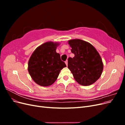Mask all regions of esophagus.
Listing matches in <instances>:
<instances>
[{"instance_id":"1","label":"esophagus","mask_w":125,"mask_h":125,"mask_svg":"<svg viewBox=\"0 0 125 125\" xmlns=\"http://www.w3.org/2000/svg\"><path fill=\"white\" fill-rule=\"evenodd\" d=\"M65 63H66V66H67V65H68V60H66V61H65Z\"/></svg>"}]
</instances>
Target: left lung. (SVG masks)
Here are the masks:
<instances>
[{
    "instance_id": "8db88e82",
    "label": "left lung",
    "mask_w": 125,
    "mask_h": 125,
    "mask_svg": "<svg viewBox=\"0 0 125 125\" xmlns=\"http://www.w3.org/2000/svg\"><path fill=\"white\" fill-rule=\"evenodd\" d=\"M74 57L68 59V68L79 84L88 86L99 79L103 64L99 52L92 45L81 40L68 41Z\"/></svg>"
}]
</instances>
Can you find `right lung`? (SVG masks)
<instances>
[{"instance_id": "right-lung-1", "label": "right lung", "mask_w": 125, "mask_h": 125, "mask_svg": "<svg viewBox=\"0 0 125 125\" xmlns=\"http://www.w3.org/2000/svg\"><path fill=\"white\" fill-rule=\"evenodd\" d=\"M58 43L46 42L33 52L28 62V71L37 84L46 86L52 85L57 79L60 70L66 67L56 50Z\"/></svg>"}]
</instances>
